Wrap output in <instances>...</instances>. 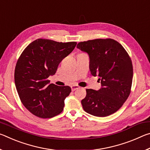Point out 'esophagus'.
Returning <instances> with one entry per match:
<instances>
[{"label":"esophagus","instance_id":"esophagus-1","mask_svg":"<svg viewBox=\"0 0 150 150\" xmlns=\"http://www.w3.org/2000/svg\"><path fill=\"white\" fill-rule=\"evenodd\" d=\"M71 88L72 91H75V90L78 89V88H79L80 87H79V86L76 85H73L71 86Z\"/></svg>","mask_w":150,"mask_h":150}]
</instances>
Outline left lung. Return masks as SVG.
Returning a JSON list of instances; mask_svg holds the SVG:
<instances>
[{
    "mask_svg": "<svg viewBox=\"0 0 150 150\" xmlns=\"http://www.w3.org/2000/svg\"><path fill=\"white\" fill-rule=\"evenodd\" d=\"M77 48L90 57L91 75L99 77L102 88H87L81 100L85 112L105 117L120 109L131 92L133 66L131 58L120 43L111 38L81 42Z\"/></svg>",
    "mask_w": 150,
    "mask_h": 150,
    "instance_id": "1",
    "label": "left lung"
}]
</instances>
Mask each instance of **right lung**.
<instances>
[{
    "label": "right lung",
    "mask_w": 150,
    "mask_h": 150,
    "mask_svg": "<svg viewBox=\"0 0 150 150\" xmlns=\"http://www.w3.org/2000/svg\"><path fill=\"white\" fill-rule=\"evenodd\" d=\"M76 45V42L40 38L30 43L20 55L14 71L15 85L22 103L34 115L50 118L63 111L71 88L50 84L47 78L56 73L60 62Z\"/></svg>",
    "instance_id": "right-lung-1"
}]
</instances>
